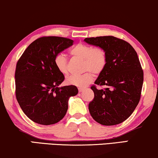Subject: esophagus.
Masks as SVG:
<instances>
[{
    "label": "esophagus",
    "instance_id": "1",
    "mask_svg": "<svg viewBox=\"0 0 158 158\" xmlns=\"http://www.w3.org/2000/svg\"><path fill=\"white\" fill-rule=\"evenodd\" d=\"M84 90H85V89H84V88H78V91H79L80 93L83 92Z\"/></svg>",
    "mask_w": 158,
    "mask_h": 158
}]
</instances>
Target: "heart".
Returning <instances> with one entry per match:
<instances>
[{
	"mask_svg": "<svg viewBox=\"0 0 158 158\" xmlns=\"http://www.w3.org/2000/svg\"><path fill=\"white\" fill-rule=\"evenodd\" d=\"M70 54L74 59L83 60V71L86 72L81 75H70L67 77L66 83L68 85L85 88L94 81L93 73L100 75L107 65V52L102 47L78 43L70 49ZM54 62L61 74H68V60L63 54H57Z\"/></svg>",
	"mask_w": 158,
	"mask_h": 158,
	"instance_id": "b5f03b06",
	"label": "heart"
}]
</instances>
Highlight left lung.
Instances as JSON below:
<instances>
[{"label":"left lung","mask_w":158,"mask_h":158,"mask_svg":"<svg viewBox=\"0 0 158 158\" xmlns=\"http://www.w3.org/2000/svg\"><path fill=\"white\" fill-rule=\"evenodd\" d=\"M100 46L108 55L107 65L90 88L94 98L88 109L93 118L105 126L118 124L128 118L139 102L144 73L137 52L126 41L113 36L85 38ZM96 85L106 86L98 89Z\"/></svg>","instance_id":"1"}]
</instances>
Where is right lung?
Masks as SVG:
<instances>
[{
	"label": "right lung",
	"mask_w": 158,
	"mask_h": 158,
	"mask_svg": "<svg viewBox=\"0 0 158 158\" xmlns=\"http://www.w3.org/2000/svg\"><path fill=\"white\" fill-rule=\"evenodd\" d=\"M73 43L68 38L42 36L31 43L17 62L16 97L34 122L50 125L60 122L68 111L69 98L78 93L75 85L58 87L64 77L54 62L55 56Z\"/></svg>",
	"instance_id": "right-lung-1"
}]
</instances>
